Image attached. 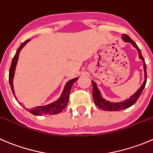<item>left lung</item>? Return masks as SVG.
<instances>
[{"instance_id":"left-lung-1","label":"left lung","mask_w":153,"mask_h":153,"mask_svg":"<svg viewBox=\"0 0 153 153\" xmlns=\"http://www.w3.org/2000/svg\"><path fill=\"white\" fill-rule=\"evenodd\" d=\"M123 40L125 42H129L131 44L134 48H135L137 49V52H138V56L139 58L143 61V71H144V81L142 84V85L140 86V88L135 92L133 95H131L130 96L129 99H125L124 101L119 102H110V101L107 100V99H104L102 96V93H101L100 90L98 88L97 84L96 82H94L93 81H92V84H93V100H94L95 104H96V106L99 107L103 111H120V110L126 109V108H129L131 105H134L136 102V101L138 99V98L140 97V94H141L142 91L144 89L145 85H146V65L145 63V60L143 59V56H142L141 52H140V48L137 47V44L132 40V39L128 36L126 34H123L122 36Z\"/></svg>"}]
</instances>
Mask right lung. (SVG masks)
Returning a JSON list of instances; mask_svg holds the SVG:
<instances>
[{"label": "right lung", "mask_w": 153, "mask_h": 153, "mask_svg": "<svg viewBox=\"0 0 153 153\" xmlns=\"http://www.w3.org/2000/svg\"><path fill=\"white\" fill-rule=\"evenodd\" d=\"M28 42H30V39H27L25 42H24L23 43L21 44V45L18 48L17 51H16V54H15L14 57L13 58V60H12L11 66H10V74H9V81H10V87H11L13 94H15L14 88H13V78H14L15 72H16V65H17L18 60H19V54H20V51H22V48L25 46V45ZM78 78L79 77H77V78L71 79L70 81L66 82V84L64 86L63 92L61 93V96L55 102L48 104V105H44V106L35 107V108H32V109H27L26 108L27 111H28L30 114H33V115H36V116L52 115V114H57L60 113L64 108H66L68 102H69V93H70L71 88H72L74 83L78 79Z\"/></svg>", "instance_id": "right-lung-1"}]
</instances>
